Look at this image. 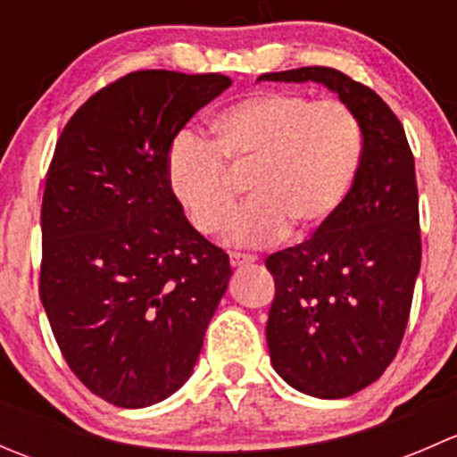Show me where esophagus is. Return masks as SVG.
Wrapping results in <instances>:
<instances>
[{
    "label": "esophagus",
    "mask_w": 457,
    "mask_h": 457,
    "mask_svg": "<svg viewBox=\"0 0 457 457\" xmlns=\"http://www.w3.org/2000/svg\"><path fill=\"white\" fill-rule=\"evenodd\" d=\"M254 258L247 256V254H229V265L232 267H241V265H247V262H252Z\"/></svg>",
    "instance_id": "esophagus-1"
}]
</instances>
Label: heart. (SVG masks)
<instances>
[{
	"instance_id": "b5f03b06",
	"label": "heart",
	"mask_w": 457,
	"mask_h": 457,
	"mask_svg": "<svg viewBox=\"0 0 457 457\" xmlns=\"http://www.w3.org/2000/svg\"><path fill=\"white\" fill-rule=\"evenodd\" d=\"M214 143L183 135L168 156V186L201 234H219L237 207L234 179L252 172V201L228 241L271 245L294 229L305 238L347 201L362 163V130L343 101L301 92L247 96L214 119Z\"/></svg>"
}]
</instances>
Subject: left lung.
I'll use <instances>...</instances> for the list:
<instances>
[{
	"label": "left lung",
	"mask_w": 457,
	"mask_h": 457,
	"mask_svg": "<svg viewBox=\"0 0 457 457\" xmlns=\"http://www.w3.org/2000/svg\"><path fill=\"white\" fill-rule=\"evenodd\" d=\"M258 81H314L361 123V172L338 214L265 261L276 283L265 329L271 367L301 394L347 398L382 376L407 329L422 256L411 147L389 105L334 68Z\"/></svg>",
	"instance_id": "left-lung-1"
}]
</instances>
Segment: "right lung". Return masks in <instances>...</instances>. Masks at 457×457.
Masks as SVG:
<instances>
[{"label": "right lung", "mask_w": 457, "mask_h": 457, "mask_svg": "<svg viewBox=\"0 0 457 457\" xmlns=\"http://www.w3.org/2000/svg\"><path fill=\"white\" fill-rule=\"evenodd\" d=\"M232 86L225 75L139 71L72 114L41 203L39 296L81 382L123 409L192 376L232 270L168 186L174 137Z\"/></svg>", "instance_id": "add662e5"}]
</instances>
